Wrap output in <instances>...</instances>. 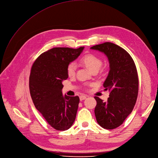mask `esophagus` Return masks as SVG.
<instances>
[{
	"label": "esophagus",
	"instance_id": "esophagus-1",
	"mask_svg": "<svg viewBox=\"0 0 158 158\" xmlns=\"http://www.w3.org/2000/svg\"><path fill=\"white\" fill-rule=\"evenodd\" d=\"M86 97H87V96H85V95H81L80 97V100L81 101V100H85V98H86Z\"/></svg>",
	"mask_w": 158,
	"mask_h": 158
}]
</instances>
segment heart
I'll list each match as a JSON object with an SVG mask.
<instances>
[{"label": "heart", "mask_w": 158, "mask_h": 158, "mask_svg": "<svg viewBox=\"0 0 158 158\" xmlns=\"http://www.w3.org/2000/svg\"><path fill=\"white\" fill-rule=\"evenodd\" d=\"M80 61L91 72L98 71L102 65V61L98 56L94 54H87L81 58ZM77 67L74 63L69 64L67 67V73L69 77L75 75Z\"/></svg>", "instance_id": "b5f03b06"}]
</instances>
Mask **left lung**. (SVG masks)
<instances>
[{
    "instance_id": "1",
    "label": "left lung",
    "mask_w": 158,
    "mask_h": 158,
    "mask_svg": "<svg viewBox=\"0 0 158 158\" xmlns=\"http://www.w3.org/2000/svg\"><path fill=\"white\" fill-rule=\"evenodd\" d=\"M103 52L108 59L110 71L103 86L109 90L106 102L94 97L97 121L105 129L118 127L131 113L135 104L139 80L135 63L124 49L114 43L106 42L91 47Z\"/></svg>"
}]
</instances>
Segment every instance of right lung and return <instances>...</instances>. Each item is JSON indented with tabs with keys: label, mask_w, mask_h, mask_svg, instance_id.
<instances>
[{
	"label": "right lung",
	"mask_w": 158,
	"mask_h": 158,
	"mask_svg": "<svg viewBox=\"0 0 158 158\" xmlns=\"http://www.w3.org/2000/svg\"><path fill=\"white\" fill-rule=\"evenodd\" d=\"M84 48H51L41 54L31 69L29 87L35 108L52 128L59 131L70 128L77 116L80 98L63 95L62 81L68 78V65Z\"/></svg>",
	"instance_id": "add662e5"
}]
</instances>
